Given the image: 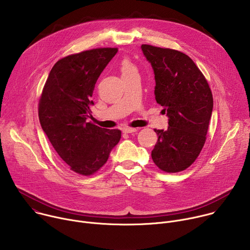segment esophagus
<instances>
[{"instance_id": "obj_1", "label": "esophagus", "mask_w": 250, "mask_h": 250, "mask_svg": "<svg viewBox=\"0 0 250 250\" xmlns=\"http://www.w3.org/2000/svg\"><path fill=\"white\" fill-rule=\"evenodd\" d=\"M123 131H124L125 133H132V132L137 131V128H133V127H125V128L123 129Z\"/></svg>"}]
</instances>
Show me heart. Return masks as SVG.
<instances>
[{
    "label": "heart",
    "mask_w": 250,
    "mask_h": 250,
    "mask_svg": "<svg viewBox=\"0 0 250 250\" xmlns=\"http://www.w3.org/2000/svg\"><path fill=\"white\" fill-rule=\"evenodd\" d=\"M120 70H121V73H122L123 78L126 77V76H129L130 74H132L134 72H137L136 67L128 59H124V60L121 61V63H120Z\"/></svg>",
    "instance_id": "1"
}]
</instances>
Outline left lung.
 <instances>
[{"instance_id": "left-lung-1", "label": "left lung", "mask_w": 250, "mask_h": 250, "mask_svg": "<svg viewBox=\"0 0 250 250\" xmlns=\"http://www.w3.org/2000/svg\"><path fill=\"white\" fill-rule=\"evenodd\" d=\"M155 79V100L168 117V129H154L158 140L151 151L155 165L168 173L188 168L206 141L213 101L208 84L194 61L183 52L142 44Z\"/></svg>"}]
</instances>
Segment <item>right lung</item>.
Instances as JSON below:
<instances>
[{"label": "right lung", "instance_id": "obj_1", "mask_svg": "<svg viewBox=\"0 0 250 250\" xmlns=\"http://www.w3.org/2000/svg\"><path fill=\"white\" fill-rule=\"evenodd\" d=\"M117 52L118 48H96L58 60L40 100L43 131L60 158L81 175L98 171L122 136L119 129L87 123L95 84Z\"/></svg>", "mask_w": 250, "mask_h": 250}]
</instances>
